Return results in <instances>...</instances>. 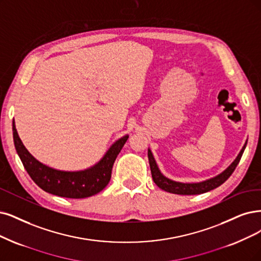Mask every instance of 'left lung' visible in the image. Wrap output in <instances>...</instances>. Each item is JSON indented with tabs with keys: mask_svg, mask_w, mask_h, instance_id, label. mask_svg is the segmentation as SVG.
<instances>
[{
	"mask_svg": "<svg viewBox=\"0 0 261 261\" xmlns=\"http://www.w3.org/2000/svg\"><path fill=\"white\" fill-rule=\"evenodd\" d=\"M247 142L244 144L243 148L241 149L240 153L236 160L231 163V165L224 171L221 172L220 174H218L215 177H212L210 179L200 181V182H179L172 180L160 172L157 163L155 161V158H153L151 150L148 149V160H149V166H150V171H151V176L155 184L161 188L162 190L171 192V194H176V195H200V194H204V192H207L212 189H215L218 186H220L230 177V175L232 174L233 171L236 170L237 166L239 165V162L241 160V157H242L244 149L246 147Z\"/></svg>",
	"mask_w": 261,
	"mask_h": 261,
	"instance_id": "left-lung-1",
	"label": "left lung"
}]
</instances>
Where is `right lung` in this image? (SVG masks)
<instances>
[{
  "label": "right lung",
  "mask_w": 261,
  "mask_h": 261,
  "mask_svg": "<svg viewBox=\"0 0 261 261\" xmlns=\"http://www.w3.org/2000/svg\"><path fill=\"white\" fill-rule=\"evenodd\" d=\"M13 137L18 156L35 184L49 194L71 199L88 198L106 187L112 176L114 162L129 138V136H124L116 141L93 167L83 171L69 172L53 169L36 160L19 138L15 121H13Z\"/></svg>",
  "instance_id": "right-lung-1"
}]
</instances>
